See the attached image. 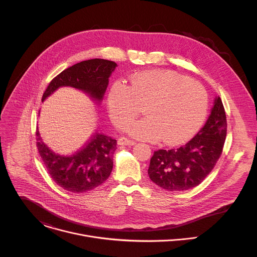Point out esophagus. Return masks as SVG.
Masks as SVG:
<instances>
[{
    "mask_svg": "<svg viewBox=\"0 0 257 257\" xmlns=\"http://www.w3.org/2000/svg\"><path fill=\"white\" fill-rule=\"evenodd\" d=\"M118 144L119 145H134L135 142L130 139H127L126 137H120L118 139Z\"/></svg>",
    "mask_w": 257,
    "mask_h": 257,
    "instance_id": "obj_1",
    "label": "esophagus"
}]
</instances>
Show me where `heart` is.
<instances>
[{"mask_svg":"<svg viewBox=\"0 0 257 257\" xmlns=\"http://www.w3.org/2000/svg\"><path fill=\"white\" fill-rule=\"evenodd\" d=\"M144 106L145 118L128 126L135 138L177 145L187 141L206 117L208 98L202 85L176 72L146 71L131 77V87L116 81L107 94L113 122L124 127Z\"/></svg>","mask_w":257,"mask_h":257,"instance_id":"heart-1","label":"heart"}]
</instances>
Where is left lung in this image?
<instances>
[{
	"instance_id": "left-lung-1",
	"label": "left lung",
	"mask_w": 257,
	"mask_h": 257,
	"mask_svg": "<svg viewBox=\"0 0 257 257\" xmlns=\"http://www.w3.org/2000/svg\"><path fill=\"white\" fill-rule=\"evenodd\" d=\"M227 135L225 108L216 96L200 131L179 149L160 150L151 159V180L168 191L191 189L206 178L223 152Z\"/></svg>"
}]
</instances>
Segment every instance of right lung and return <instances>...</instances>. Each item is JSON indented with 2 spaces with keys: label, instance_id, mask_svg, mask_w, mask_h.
Instances as JSON below:
<instances>
[{
  "label": "right lung",
  "instance_id": "obj_1",
  "mask_svg": "<svg viewBox=\"0 0 257 257\" xmlns=\"http://www.w3.org/2000/svg\"><path fill=\"white\" fill-rule=\"evenodd\" d=\"M116 67L115 62L103 59H91L73 65L50 82L42 100L58 88L69 86L81 90L99 103ZM36 146L47 171L57 184L69 192L83 193L102 184L111 175L117 140L95 132L80 151L63 156L53 152L36 130Z\"/></svg>",
  "mask_w": 257,
  "mask_h": 257
}]
</instances>
